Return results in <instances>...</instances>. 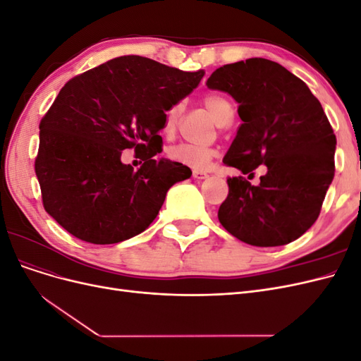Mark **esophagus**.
<instances>
[{"instance_id": "esophagus-1", "label": "esophagus", "mask_w": 361, "mask_h": 361, "mask_svg": "<svg viewBox=\"0 0 361 361\" xmlns=\"http://www.w3.org/2000/svg\"><path fill=\"white\" fill-rule=\"evenodd\" d=\"M192 178L197 179V180H202V179H206V178H207V173H206V171H202V170H194V171H192Z\"/></svg>"}]
</instances>
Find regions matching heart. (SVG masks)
<instances>
[{
	"instance_id": "obj_1",
	"label": "heart",
	"mask_w": 361,
	"mask_h": 361,
	"mask_svg": "<svg viewBox=\"0 0 361 361\" xmlns=\"http://www.w3.org/2000/svg\"><path fill=\"white\" fill-rule=\"evenodd\" d=\"M203 105L218 126H223L228 122H232V117H233L232 105L227 99H224V97L216 96V94H207L203 99ZM182 111H183V105L180 102L174 104L173 106L169 108L166 116H164V134L166 135L174 134V130H176L179 123V118L182 116ZM214 154L215 152L211 147H199L192 145H178L169 149V158L171 161L180 164V166L195 169V170L204 169L214 158Z\"/></svg>"
}]
</instances>
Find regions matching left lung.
I'll use <instances>...</instances> for the list:
<instances>
[{
	"mask_svg": "<svg viewBox=\"0 0 361 361\" xmlns=\"http://www.w3.org/2000/svg\"><path fill=\"white\" fill-rule=\"evenodd\" d=\"M206 85L231 94L243 120L223 162L250 176L267 166L259 185L227 179L218 220L250 245L295 241L318 220L334 178L336 135L321 102L298 76L267 59L224 64Z\"/></svg>",
	"mask_w": 361,
	"mask_h": 361,
	"instance_id": "left-lung-1",
	"label": "left lung"
}]
</instances>
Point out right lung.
<instances>
[{"label":"right lung","mask_w":361,"mask_h":361,"mask_svg":"<svg viewBox=\"0 0 361 361\" xmlns=\"http://www.w3.org/2000/svg\"><path fill=\"white\" fill-rule=\"evenodd\" d=\"M203 75L123 56L66 82L40 122L35 169L45 211L90 244H116L145 232L167 191L192 174L155 157L164 116ZM133 147L145 161L138 171L121 162V150Z\"/></svg>","instance_id":"1"}]
</instances>
